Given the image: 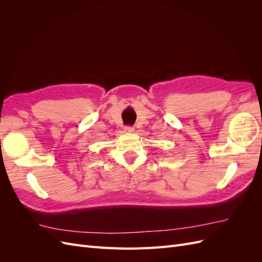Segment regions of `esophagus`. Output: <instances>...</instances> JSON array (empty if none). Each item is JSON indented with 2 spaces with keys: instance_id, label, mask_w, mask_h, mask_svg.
<instances>
[{
  "instance_id": "esophagus-1",
  "label": "esophagus",
  "mask_w": 262,
  "mask_h": 262,
  "mask_svg": "<svg viewBox=\"0 0 262 262\" xmlns=\"http://www.w3.org/2000/svg\"><path fill=\"white\" fill-rule=\"evenodd\" d=\"M125 132L132 133V132H134V128L133 126H125Z\"/></svg>"
}]
</instances>
